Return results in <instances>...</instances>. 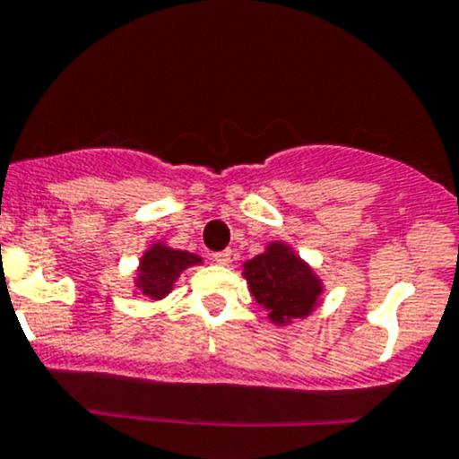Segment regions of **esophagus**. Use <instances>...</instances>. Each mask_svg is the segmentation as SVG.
Instances as JSON below:
<instances>
[{"label": "esophagus", "mask_w": 459, "mask_h": 459, "mask_svg": "<svg viewBox=\"0 0 459 459\" xmlns=\"http://www.w3.org/2000/svg\"><path fill=\"white\" fill-rule=\"evenodd\" d=\"M212 262L220 264V266H226L230 262V251H220V253H212Z\"/></svg>", "instance_id": "obj_1"}]
</instances>
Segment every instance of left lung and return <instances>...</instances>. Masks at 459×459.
I'll use <instances>...</instances> for the list:
<instances>
[{
	"mask_svg": "<svg viewBox=\"0 0 459 459\" xmlns=\"http://www.w3.org/2000/svg\"><path fill=\"white\" fill-rule=\"evenodd\" d=\"M253 298L275 324L311 316L322 295V281L304 259L281 242L268 244L262 255L244 264Z\"/></svg>",
	"mask_w": 459,
	"mask_h": 459,
	"instance_id": "obj_1",
	"label": "left lung"
}]
</instances>
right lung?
<instances>
[{"instance_id": "obj_1", "label": "right lung", "mask_w": 459, "mask_h": 459, "mask_svg": "<svg viewBox=\"0 0 459 459\" xmlns=\"http://www.w3.org/2000/svg\"><path fill=\"white\" fill-rule=\"evenodd\" d=\"M202 259L193 253L175 251V248L164 247V244H152L143 253L140 262V273H137V289L142 295L151 299H161L170 293L175 280L184 268L200 264Z\"/></svg>"}]
</instances>
